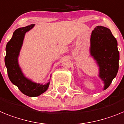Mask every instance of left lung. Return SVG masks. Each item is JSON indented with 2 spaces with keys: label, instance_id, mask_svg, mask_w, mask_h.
I'll return each instance as SVG.
<instances>
[{
  "label": "left lung",
  "instance_id": "1",
  "mask_svg": "<svg viewBox=\"0 0 124 124\" xmlns=\"http://www.w3.org/2000/svg\"><path fill=\"white\" fill-rule=\"evenodd\" d=\"M90 52L99 66V77L104 82V90H105L116 77L119 70L117 41L109 29L101 25L95 28L90 37Z\"/></svg>",
  "mask_w": 124,
  "mask_h": 124
}]
</instances>
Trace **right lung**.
<instances>
[{
    "label": "right lung",
    "instance_id": "right-lung-1",
    "mask_svg": "<svg viewBox=\"0 0 124 124\" xmlns=\"http://www.w3.org/2000/svg\"><path fill=\"white\" fill-rule=\"evenodd\" d=\"M34 25V24H31L16 29L13 33L11 39L7 44L5 49V64L8 78L21 92L29 97H37L41 95L48 89L50 84V82L44 85L39 83L37 84L25 77L18 62V57L23 44L25 34L32 29Z\"/></svg>",
    "mask_w": 124,
    "mask_h": 124
}]
</instances>
